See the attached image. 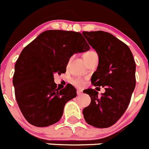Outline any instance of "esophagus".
Segmentation results:
<instances>
[{
	"label": "esophagus",
	"mask_w": 149,
	"mask_h": 149,
	"mask_svg": "<svg viewBox=\"0 0 149 149\" xmlns=\"http://www.w3.org/2000/svg\"><path fill=\"white\" fill-rule=\"evenodd\" d=\"M83 93V91L81 90H77V94L78 95H81Z\"/></svg>",
	"instance_id": "esophagus-1"
}]
</instances>
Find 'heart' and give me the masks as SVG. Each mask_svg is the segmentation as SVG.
Instances as JSON below:
<instances>
[{"instance_id":"b5f03b06","label":"heart","mask_w":149,"mask_h":149,"mask_svg":"<svg viewBox=\"0 0 149 149\" xmlns=\"http://www.w3.org/2000/svg\"><path fill=\"white\" fill-rule=\"evenodd\" d=\"M93 54H95V52H94V51H88V52L86 53V54L84 55V58H85L88 57V56H91V55H93ZM73 84H74L76 86H79V87L84 86V84H85V83H84V80H82L81 79H74L73 81Z\"/></svg>"}]
</instances>
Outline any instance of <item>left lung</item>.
<instances>
[{"label": "left lung", "mask_w": 149, "mask_h": 149, "mask_svg": "<svg viewBox=\"0 0 149 149\" xmlns=\"http://www.w3.org/2000/svg\"><path fill=\"white\" fill-rule=\"evenodd\" d=\"M83 36L98 56V67L91 79L92 84L106 90L101 96L94 89L84 91L91 100L83 110L84 119L94 127H110L126 111L135 88L134 56L127 45L109 33L84 31Z\"/></svg>", "instance_id": "1"}]
</instances>
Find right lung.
<instances>
[{"label":"right lung","mask_w":149,"mask_h":149,"mask_svg":"<svg viewBox=\"0 0 149 149\" xmlns=\"http://www.w3.org/2000/svg\"><path fill=\"white\" fill-rule=\"evenodd\" d=\"M90 49L82 34L48 30L23 48L15 65L13 84L17 103L31 124L46 127L58 121L65 103L76 96L72 85L57 88L55 73L66 71L73 54Z\"/></svg>","instance_id":"1"}]
</instances>
